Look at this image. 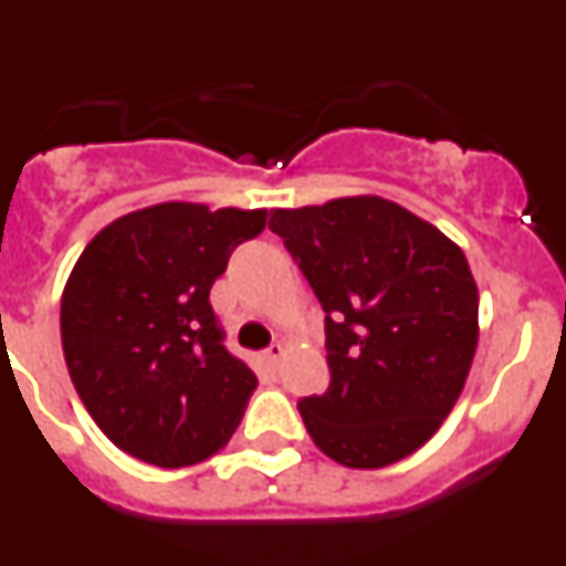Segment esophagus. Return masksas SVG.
<instances>
[{"label": "esophagus", "instance_id": "1", "mask_svg": "<svg viewBox=\"0 0 566 566\" xmlns=\"http://www.w3.org/2000/svg\"><path fill=\"white\" fill-rule=\"evenodd\" d=\"M283 352H286V348H283V343H272L266 348V359H269V365H277L280 359H283Z\"/></svg>", "mask_w": 566, "mask_h": 566}]
</instances>
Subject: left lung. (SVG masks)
<instances>
[{"label": "left lung", "instance_id": "1", "mask_svg": "<svg viewBox=\"0 0 566 566\" xmlns=\"http://www.w3.org/2000/svg\"><path fill=\"white\" fill-rule=\"evenodd\" d=\"M326 312V394L297 402L308 437L345 468L419 451L451 413L479 339L468 260L437 227L377 195L274 209Z\"/></svg>", "mask_w": 566, "mask_h": 566}]
</instances>
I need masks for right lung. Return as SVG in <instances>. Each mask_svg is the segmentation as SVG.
<instances>
[{"mask_svg": "<svg viewBox=\"0 0 566 566\" xmlns=\"http://www.w3.org/2000/svg\"><path fill=\"white\" fill-rule=\"evenodd\" d=\"M266 209L155 203L90 240L62 294L64 363L104 437L155 468H189L238 428L258 377L229 354L209 289Z\"/></svg>", "mask_w": 566, "mask_h": 566, "instance_id": "right-lung-1", "label": "right lung"}]
</instances>
